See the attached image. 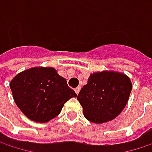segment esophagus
Returning <instances> with one entry per match:
<instances>
[{
    "label": "esophagus",
    "instance_id": "obj_1",
    "mask_svg": "<svg viewBox=\"0 0 152 152\" xmlns=\"http://www.w3.org/2000/svg\"><path fill=\"white\" fill-rule=\"evenodd\" d=\"M80 90H81V87H76V89H75V91H76V94H78V93H79Z\"/></svg>",
    "mask_w": 152,
    "mask_h": 152
}]
</instances>
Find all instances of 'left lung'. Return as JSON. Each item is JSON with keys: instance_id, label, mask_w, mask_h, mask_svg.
<instances>
[{"instance_id": "8db88e82", "label": "left lung", "mask_w": 152, "mask_h": 152, "mask_svg": "<svg viewBox=\"0 0 152 152\" xmlns=\"http://www.w3.org/2000/svg\"><path fill=\"white\" fill-rule=\"evenodd\" d=\"M132 83L124 74L103 71L91 74L77 99L87 120L94 123H104L116 118L126 106Z\"/></svg>"}]
</instances>
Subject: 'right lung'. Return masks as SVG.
<instances>
[{"label": "right lung", "instance_id": "obj_1", "mask_svg": "<svg viewBox=\"0 0 152 152\" xmlns=\"http://www.w3.org/2000/svg\"><path fill=\"white\" fill-rule=\"evenodd\" d=\"M16 106L31 121L47 122L76 93L53 68H33L19 73L10 82Z\"/></svg>", "mask_w": 152, "mask_h": 152}]
</instances>
